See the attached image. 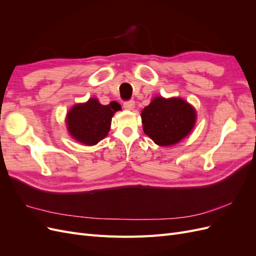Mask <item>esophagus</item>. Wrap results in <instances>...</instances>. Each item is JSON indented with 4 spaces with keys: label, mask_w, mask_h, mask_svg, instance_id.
Segmentation results:
<instances>
[{
    "label": "esophagus",
    "mask_w": 256,
    "mask_h": 256,
    "mask_svg": "<svg viewBox=\"0 0 256 256\" xmlns=\"http://www.w3.org/2000/svg\"><path fill=\"white\" fill-rule=\"evenodd\" d=\"M124 108H125L126 110H134V100H127V102H124Z\"/></svg>",
    "instance_id": "obj_1"
}]
</instances>
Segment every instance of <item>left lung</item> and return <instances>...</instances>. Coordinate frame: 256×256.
Here are the masks:
<instances>
[{"label": "left lung", "instance_id": "1", "mask_svg": "<svg viewBox=\"0 0 256 256\" xmlns=\"http://www.w3.org/2000/svg\"><path fill=\"white\" fill-rule=\"evenodd\" d=\"M143 130L146 136L160 146L174 145L192 130L196 111L180 98H154L142 113Z\"/></svg>", "mask_w": 256, "mask_h": 256}]
</instances>
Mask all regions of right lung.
<instances>
[{
	"label": "right lung",
	"instance_id": "1",
	"mask_svg": "<svg viewBox=\"0 0 256 256\" xmlns=\"http://www.w3.org/2000/svg\"><path fill=\"white\" fill-rule=\"evenodd\" d=\"M112 106L100 104L96 98L74 106L67 114V128L70 134L85 145H94L106 136L114 111Z\"/></svg>",
	"mask_w": 256,
	"mask_h": 256
}]
</instances>
